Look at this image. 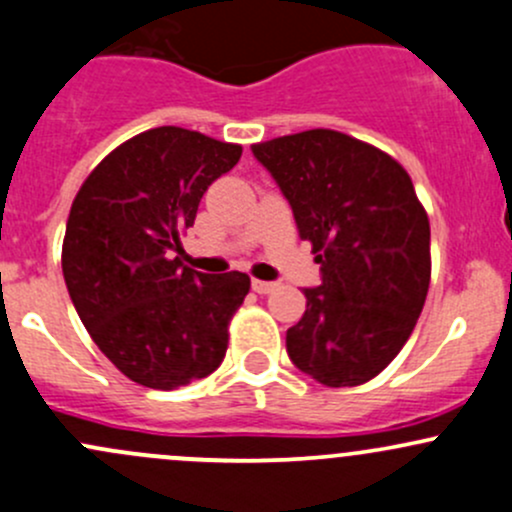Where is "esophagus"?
I'll use <instances>...</instances> for the list:
<instances>
[{"label":"esophagus","instance_id":"1","mask_svg":"<svg viewBox=\"0 0 512 512\" xmlns=\"http://www.w3.org/2000/svg\"><path fill=\"white\" fill-rule=\"evenodd\" d=\"M274 289H277V284H274V282H262V279H252V292L272 294Z\"/></svg>","mask_w":512,"mask_h":512}]
</instances>
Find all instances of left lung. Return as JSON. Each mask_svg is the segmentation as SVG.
Returning <instances> with one entry per match:
<instances>
[{
    "instance_id": "obj_1",
    "label": "left lung",
    "mask_w": 512,
    "mask_h": 512,
    "mask_svg": "<svg viewBox=\"0 0 512 512\" xmlns=\"http://www.w3.org/2000/svg\"><path fill=\"white\" fill-rule=\"evenodd\" d=\"M311 242L321 284L287 331V353L326 387H355L392 363L422 314L432 277L429 218L405 166L383 149L306 129L252 144Z\"/></svg>"
}]
</instances>
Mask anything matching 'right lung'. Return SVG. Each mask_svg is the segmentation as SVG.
I'll return each instance as SVG.
<instances>
[{
  "instance_id": "obj_1",
  "label": "right lung",
  "mask_w": 512,
  "mask_h": 512,
  "mask_svg": "<svg viewBox=\"0 0 512 512\" xmlns=\"http://www.w3.org/2000/svg\"><path fill=\"white\" fill-rule=\"evenodd\" d=\"M240 154L193 129L154 127L112 149L75 193L61 252L68 294L90 338L137 385L176 390L223 363L250 277H211L174 252Z\"/></svg>"
}]
</instances>
